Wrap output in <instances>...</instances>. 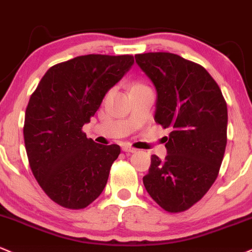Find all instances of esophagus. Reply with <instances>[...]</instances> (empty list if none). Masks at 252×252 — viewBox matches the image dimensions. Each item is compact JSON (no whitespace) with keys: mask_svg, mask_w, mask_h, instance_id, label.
Segmentation results:
<instances>
[{"mask_svg":"<svg viewBox=\"0 0 252 252\" xmlns=\"http://www.w3.org/2000/svg\"><path fill=\"white\" fill-rule=\"evenodd\" d=\"M123 151L126 153H134L137 150H135L134 147H131V146H124Z\"/></svg>","mask_w":252,"mask_h":252,"instance_id":"34e87169","label":"esophagus"}]
</instances>
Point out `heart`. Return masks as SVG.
<instances>
[{
    "instance_id": "heart-1",
    "label": "heart",
    "mask_w": 252,
    "mask_h": 252,
    "mask_svg": "<svg viewBox=\"0 0 252 252\" xmlns=\"http://www.w3.org/2000/svg\"><path fill=\"white\" fill-rule=\"evenodd\" d=\"M141 86H143V85H140V84H135V85H133V87H141ZM132 87V88H133Z\"/></svg>"
}]
</instances>
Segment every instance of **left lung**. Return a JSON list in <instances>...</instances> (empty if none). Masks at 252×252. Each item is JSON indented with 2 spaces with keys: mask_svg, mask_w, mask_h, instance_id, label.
<instances>
[{
  "mask_svg": "<svg viewBox=\"0 0 252 252\" xmlns=\"http://www.w3.org/2000/svg\"><path fill=\"white\" fill-rule=\"evenodd\" d=\"M155 85L156 123L170 128L167 156L151 158L143 178L152 199L167 212H183L217 179L226 147L227 107L220 86L203 66L172 53L135 55Z\"/></svg>",
  "mask_w": 252,
  "mask_h": 252,
  "instance_id": "left-lung-1",
  "label": "left lung"
}]
</instances>
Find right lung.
<instances>
[{
  "mask_svg": "<svg viewBox=\"0 0 252 252\" xmlns=\"http://www.w3.org/2000/svg\"><path fill=\"white\" fill-rule=\"evenodd\" d=\"M133 62V55L76 56L50 67L31 95L23 126L29 165L44 193L63 208L85 209L107 184L120 146L94 143L82 126Z\"/></svg>",
  "mask_w": 252,
  "mask_h": 252,
  "instance_id": "add662e5",
  "label": "right lung"
}]
</instances>
